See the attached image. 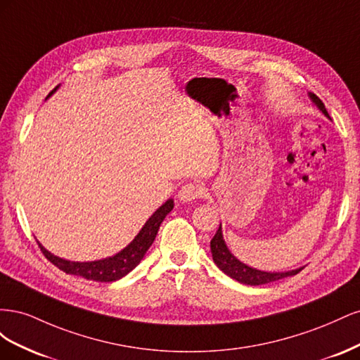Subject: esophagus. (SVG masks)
Wrapping results in <instances>:
<instances>
[{"instance_id":"1","label":"esophagus","mask_w":360,"mask_h":360,"mask_svg":"<svg viewBox=\"0 0 360 360\" xmlns=\"http://www.w3.org/2000/svg\"><path fill=\"white\" fill-rule=\"evenodd\" d=\"M202 195V188L198 183H186L179 191V200L183 202H191L200 198Z\"/></svg>"}]
</instances>
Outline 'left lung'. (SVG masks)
Segmentation results:
<instances>
[{
  "instance_id": "1",
  "label": "left lung",
  "mask_w": 360,
  "mask_h": 360,
  "mask_svg": "<svg viewBox=\"0 0 360 360\" xmlns=\"http://www.w3.org/2000/svg\"><path fill=\"white\" fill-rule=\"evenodd\" d=\"M311 102L319 108L320 112H323L326 117L330 120L329 112L326 111L324 103L319 99L317 96L314 93H308ZM210 249H212V257L214 264L219 267L225 275H228L230 278H233L234 281L240 282V284L245 285H263V284H269V282H274L282 278L287 276H294L297 275L299 271L303 267L294 269V270H287V271H264V270H258L255 267H250L245 263H242L240 259L236 258L231 250L228 249L225 240H224V233H222V225H219L217 228L216 234L213 236L212 242H210Z\"/></svg>"
}]
</instances>
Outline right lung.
Here are the masks:
<instances>
[{"label": "right lung", "instance_id": "obj_1", "mask_svg": "<svg viewBox=\"0 0 360 360\" xmlns=\"http://www.w3.org/2000/svg\"><path fill=\"white\" fill-rule=\"evenodd\" d=\"M58 86H56V89L49 93V96L56 93L58 90ZM172 209H174V200L169 198L148 217L147 222L144 224L143 228H141L139 233L135 236L132 242L120 250V252H117L115 255L106 257L102 259L70 261V259L51 254L40 242L37 243L41 249L43 255H45L53 266H57L60 270L66 271V274L82 276L85 279L96 281V282H114L130 274V271L141 263V259L144 258L148 248L155 242L160 224Z\"/></svg>", "mask_w": 360, "mask_h": 360}]
</instances>
